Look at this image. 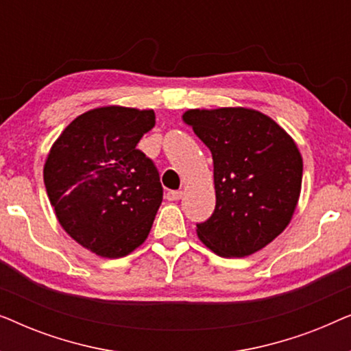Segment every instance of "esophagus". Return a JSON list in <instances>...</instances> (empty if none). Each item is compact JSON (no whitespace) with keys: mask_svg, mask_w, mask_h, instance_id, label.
<instances>
[{"mask_svg":"<svg viewBox=\"0 0 351 351\" xmlns=\"http://www.w3.org/2000/svg\"><path fill=\"white\" fill-rule=\"evenodd\" d=\"M182 196H184V193L180 190H171L166 193V198L169 201H179Z\"/></svg>","mask_w":351,"mask_h":351,"instance_id":"esophagus-1","label":"esophagus"}]
</instances>
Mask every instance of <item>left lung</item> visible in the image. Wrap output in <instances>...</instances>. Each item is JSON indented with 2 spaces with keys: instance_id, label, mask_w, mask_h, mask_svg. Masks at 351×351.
Instances as JSON below:
<instances>
[{
  "instance_id": "1",
  "label": "left lung",
  "mask_w": 351,
  "mask_h": 351,
  "mask_svg": "<svg viewBox=\"0 0 351 351\" xmlns=\"http://www.w3.org/2000/svg\"><path fill=\"white\" fill-rule=\"evenodd\" d=\"M184 121L214 161L215 209L196 223L198 238L222 257L251 256L291 222L304 171L299 148L256 110H189Z\"/></svg>"
}]
</instances>
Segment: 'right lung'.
<instances>
[{
	"label": "right lung",
	"instance_id": "right-lung-1",
	"mask_svg": "<svg viewBox=\"0 0 351 351\" xmlns=\"http://www.w3.org/2000/svg\"><path fill=\"white\" fill-rule=\"evenodd\" d=\"M153 110L102 107L73 119L52 145L45 185L66 233L100 257L141 246L162 201L155 162L137 143L155 126Z\"/></svg>",
	"mask_w": 351,
	"mask_h": 351
}]
</instances>
